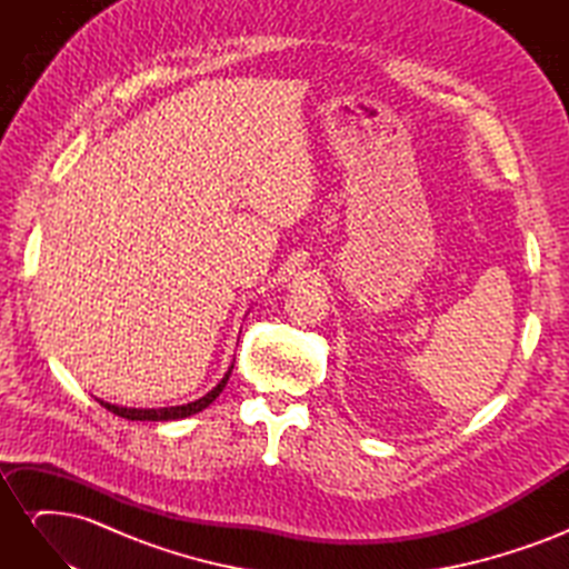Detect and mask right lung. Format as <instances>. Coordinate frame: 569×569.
Masks as SVG:
<instances>
[{
  "instance_id": "right-lung-1",
  "label": "right lung",
  "mask_w": 569,
  "mask_h": 569,
  "mask_svg": "<svg viewBox=\"0 0 569 569\" xmlns=\"http://www.w3.org/2000/svg\"><path fill=\"white\" fill-rule=\"evenodd\" d=\"M232 368H234V366L228 368V372L222 375V380H220L209 393H203L201 399H197V401H192V403H184V406H170V408H123V406H113V403L99 401V399H97V401H99L101 406H104L107 410H111L113 416H120V418H126V420H151V422L182 420V418L194 416V412H199V410H203V408H209V406L218 399L220 391L226 389V385H228V380H230Z\"/></svg>"
}]
</instances>
